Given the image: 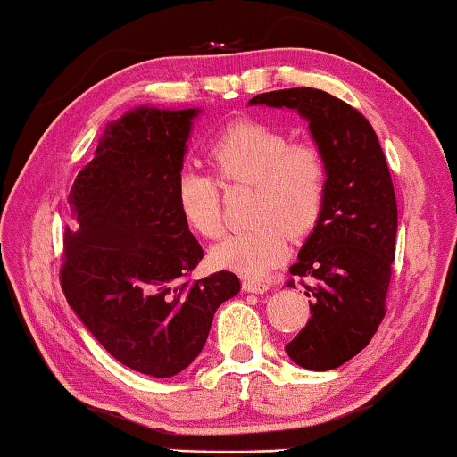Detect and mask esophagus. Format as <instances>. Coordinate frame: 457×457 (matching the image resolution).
<instances>
[{
	"label": "esophagus",
	"mask_w": 457,
	"mask_h": 457,
	"mask_svg": "<svg viewBox=\"0 0 457 457\" xmlns=\"http://www.w3.org/2000/svg\"><path fill=\"white\" fill-rule=\"evenodd\" d=\"M243 291L247 293H266L268 283H262V280L255 278H243Z\"/></svg>",
	"instance_id": "obj_1"
}]
</instances>
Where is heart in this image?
<instances>
[{"instance_id":"heart-1","label":"heart","mask_w":457,"mask_h":457,"mask_svg":"<svg viewBox=\"0 0 457 457\" xmlns=\"http://www.w3.org/2000/svg\"><path fill=\"white\" fill-rule=\"evenodd\" d=\"M208 158L224 185L249 183L252 227L212 249L216 266L260 278L287 255L289 239L310 233L327 199V162L314 143L291 141L258 120H237L210 143ZM177 202L197 235H222L220 187L208 172L185 168L177 177Z\"/></svg>"}]
</instances>
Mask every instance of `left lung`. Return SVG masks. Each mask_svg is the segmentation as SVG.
Here are the masks:
<instances>
[{"mask_svg": "<svg viewBox=\"0 0 457 457\" xmlns=\"http://www.w3.org/2000/svg\"><path fill=\"white\" fill-rule=\"evenodd\" d=\"M249 105L295 110L327 162L322 214L289 268L293 277L312 280L305 295L316 302L285 352L308 370H333L370 343L386 312L397 235L389 166L370 122L327 91L260 93ZM287 285L295 287L293 280Z\"/></svg>", "mask_w": 457, "mask_h": 457, "instance_id": "1", "label": "left lung"}]
</instances>
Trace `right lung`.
<instances>
[{
    "instance_id": "obj_1",
    "label": "right lung",
    "mask_w": 457,
    "mask_h": 457,
    "mask_svg": "<svg viewBox=\"0 0 457 457\" xmlns=\"http://www.w3.org/2000/svg\"><path fill=\"white\" fill-rule=\"evenodd\" d=\"M197 108L141 105L110 122L68 195L62 291L105 352L141 374L185 370L218 305L241 289L233 272L189 280L204 249L177 202Z\"/></svg>"
}]
</instances>
